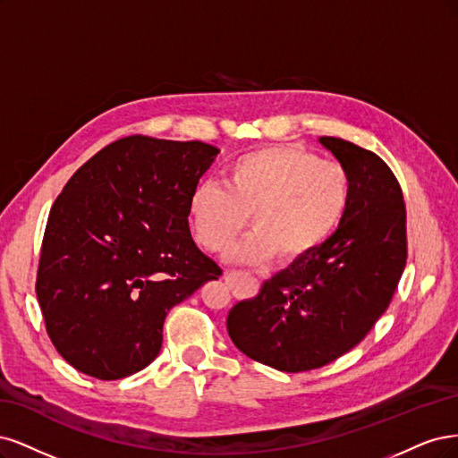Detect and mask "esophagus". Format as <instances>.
Masks as SVG:
<instances>
[{
	"label": "esophagus",
	"instance_id": "1",
	"mask_svg": "<svg viewBox=\"0 0 458 458\" xmlns=\"http://www.w3.org/2000/svg\"><path fill=\"white\" fill-rule=\"evenodd\" d=\"M247 276H242V274H235V272H230V274H226L225 276V282L228 284V287L230 289H235V287H240L243 282H247Z\"/></svg>",
	"mask_w": 458,
	"mask_h": 458
}]
</instances>
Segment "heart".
<instances>
[{"label": "heart", "mask_w": 458, "mask_h": 458, "mask_svg": "<svg viewBox=\"0 0 458 458\" xmlns=\"http://www.w3.org/2000/svg\"><path fill=\"white\" fill-rule=\"evenodd\" d=\"M350 201L352 176L343 164L297 146H267L233 159L223 186L199 182L188 215L198 242L213 253L238 238L250 215L255 230L230 250L232 262H264L277 250L299 260L333 238Z\"/></svg>", "instance_id": "1"}]
</instances>
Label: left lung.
<instances>
[{"instance_id":"obj_1","label":"left lung","mask_w":458,"mask_h":458,"mask_svg":"<svg viewBox=\"0 0 458 458\" xmlns=\"http://www.w3.org/2000/svg\"><path fill=\"white\" fill-rule=\"evenodd\" d=\"M319 142L352 176V201L333 238L293 260L235 304L232 343L277 371L301 373L341 358L373 329L400 284L407 260L400 182L377 154L336 137Z\"/></svg>"}]
</instances>
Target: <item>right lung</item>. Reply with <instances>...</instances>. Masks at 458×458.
<instances>
[{
  "instance_id": "1",
  "label": "right lung",
  "mask_w": 458,
  "mask_h": 458,
  "mask_svg": "<svg viewBox=\"0 0 458 458\" xmlns=\"http://www.w3.org/2000/svg\"><path fill=\"white\" fill-rule=\"evenodd\" d=\"M218 148L132 135L83 164L53 203L36 293L56 352L117 380L150 365L169 310L223 274L188 226Z\"/></svg>"
}]
</instances>
